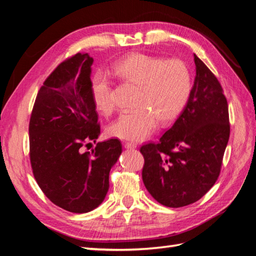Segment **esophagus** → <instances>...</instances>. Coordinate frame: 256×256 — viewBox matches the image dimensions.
Wrapping results in <instances>:
<instances>
[{"label": "esophagus", "mask_w": 256, "mask_h": 256, "mask_svg": "<svg viewBox=\"0 0 256 256\" xmlns=\"http://www.w3.org/2000/svg\"><path fill=\"white\" fill-rule=\"evenodd\" d=\"M124 146L126 148V149H130V150H132V149H137V144H132V142H126V144H124Z\"/></svg>", "instance_id": "34e87169"}]
</instances>
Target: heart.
<instances>
[{
	"label": "heart",
	"instance_id": "1",
	"mask_svg": "<svg viewBox=\"0 0 256 256\" xmlns=\"http://www.w3.org/2000/svg\"><path fill=\"white\" fill-rule=\"evenodd\" d=\"M110 74L137 86L134 106L122 112L108 127L112 137L141 141L154 132L158 124L178 117L188 100L192 88L188 68L180 59L164 60L144 54H134L116 62ZM92 98L98 112L108 115L114 110L112 84L100 73L93 78Z\"/></svg>",
	"mask_w": 256,
	"mask_h": 256
}]
</instances>
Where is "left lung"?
<instances>
[{"instance_id": "1", "label": "left lung", "mask_w": 256, "mask_h": 256, "mask_svg": "<svg viewBox=\"0 0 256 256\" xmlns=\"http://www.w3.org/2000/svg\"><path fill=\"white\" fill-rule=\"evenodd\" d=\"M194 61L196 76L184 110L158 144L140 148L146 188L172 208L190 205L212 188L230 136L222 88L196 54Z\"/></svg>"}]
</instances>
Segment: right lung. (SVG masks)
<instances>
[{
  "label": "right lung",
  "mask_w": 256,
  "mask_h": 256,
  "mask_svg": "<svg viewBox=\"0 0 256 256\" xmlns=\"http://www.w3.org/2000/svg\"><path fill=\"white\" fill-rule=\"evenodd\" d=\"M93 61L88 54H76L56 66L39 90L30 122L37 184L54 205L74 214L88 212L103 202L110 168L122 152L118 139L83 152L100 134L92 98Z\"/></svg>",
  "instance_id": "obj_1"
}]
</instances>
